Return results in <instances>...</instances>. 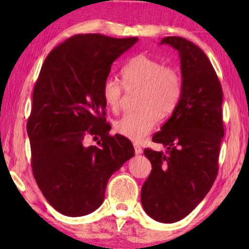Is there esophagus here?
<instances>
[{
    "mask_svg": "<svg viewBox=\"0 0 249 249\" xmlns=\"http://www.w3.org/2000/svg\"><path fill=\"white\" fill-rule=\"evenodd\" d=\"M134 148H135V153H136V154H137V155L142 154V147H141V145L137 144V142H135V144H134Z\"/></svg>",
    "mask_w": 249,
    "mask_h": 249,
    "instance_id": "esophagus-1",
    "label": "esophagus"
}]
</instances>
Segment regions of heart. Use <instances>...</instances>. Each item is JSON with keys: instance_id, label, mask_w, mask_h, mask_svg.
<instances>
[{"instance_id": "1", "label": "heart", "mask_w": 249, "mask_h": 249, "mask_svg": "<svg viewBox=\"0 0 249 249\" xmlns=\"http://www.w3.org/2000/svg\"><path fill=\"white\" fill-rule=\"evenodd\" d=\"M127 90L139 89L138 110L127 113L114 122L118 134L135 142L147 137L159 124L162 115H169L178 107L182 95V78L173 67L146 54L131 57L121 69ZM124 87L114 78L108 77L102 86V96L111 111L121 107Z\"/></svg>"}]
</instances>
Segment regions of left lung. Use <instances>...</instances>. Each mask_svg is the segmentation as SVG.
<instances>
[{
	"label": "left lung",
	"instance_id": "left-lung-1",
	"mask_svg": "<svg viewBox=\"0 0 249 249\" xmlns=\"http://www.w3.org/2000/svg\"><path fill=\"white\" fill-rule=\"evenodd\" d=\"M179 52L182 95L171 118L152 141L165 152L145 148L152 171L142 188V204L152 219L173 223L188 215L213 186L224 135L222 87L206 54L182 37L161 40Z\"/></svg>",
	"mask_w": 249,
	"mask_h": 249
}]
</instances>
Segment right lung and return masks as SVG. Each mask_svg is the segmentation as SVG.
I'll return each instance as SVG.
<instances>
[{"mask_svg":"<svg viewBox=\"0 0 249 249\" xmlns=\"http://www.w3.org/2000/svg\"><path fill=\"white\" fill-rule=\"evenodd\" d=\"M137 40L79 34L44 61L27 132L37 186L63 215L83 216L98 209L110 177L135 154L128 138L108 135L102 86L112 63ZM88 134L101 137L97 146H84Z\"/></svg>","mask_w":249,"mask_h":249,"instance_id":"right-lung-1","label":"right lung"}]
</instances>
